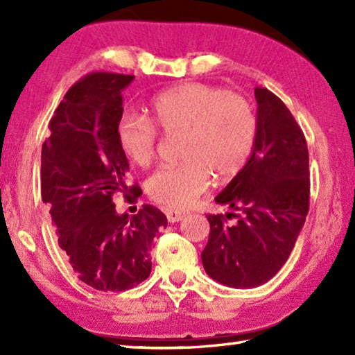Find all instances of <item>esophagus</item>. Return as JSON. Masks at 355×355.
Here are the masks:
<instances>
[{"mask_svg":"<svg viewBox=\"0 0 355 355\" xmlns=\"http://www.w3.org/2000/svg\"><path fill=\"white\" fill-rule=\"evenodd\" d=\"M184 216H186V213H183V211H167V220L171 222V224H175V222H180V220H183L184 219Z\"/></svg>","mask_w":355,"mask_h":355,"instance_id":"1","label":"esophagus"}]
</instances>
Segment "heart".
I'll return each mask as SVG.
<instances>
[{"label":"heart","mask_w":355,"mask_h":355,"mask_svg":"<svg viewBox=\"0 0 355 355\" xmlns=\"http://www.w3.org/2000/svg\"><path fill=\"white\" fill-rule=\"evenodd\" d=\"M153 122L167 135L182 133L177 166H166L147 180V192L166 208L182 209L207 191L209 177L230 180L244 169L257 141V116L238 94L203 83H184L156 95ZM119 147L136 166L147 167L156 152L155 125L125 116L116 130Z\"/></svg>","instance_id":"obj_1"}]
</instances>
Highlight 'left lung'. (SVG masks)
I'll list each match as a JSON object with an SVG mask.
<instances>
[{
	"instance_id": "8db88e82",
	"label": "left lung",
	"mask_w": 355,
	"mask_h": 355,
	"mask_svg": "<svg viewBox=\"0 0 355 355\" xmlns=\"http://www.w3.org/2000/svg\"><path fill=\"white\" fill-rule=\"evenodd\" d=\"M257 141L244 169L216 196L233 213L208 214L205 272L230 288L266 284L286 263L309 213V150L302 130L277 95L255 87ZM236 218V216H235Z\"/></svg>"
}]
</instances>
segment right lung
Here are the masks:
<instances>
[{"label": "right lung", "instance_id": "obj_1", "mask_svg": "<svg viewBox=\"0 0 355 355\" xmlns=\"http://www.w3.org/2000/svg\"><path fill=\"white\" fill-rule=\"evenodd\" d=\"M133 75L97 71L69 89L42 146V200L50 205L58 243L80 280L98 291H125L152 271L150 252L167 227L158 208L119 214L112 202L142 194L127 186L130 164L117 142L122 91ZM132 196H130L129 194Z\"/></svg>", "mask_w": 355, "mask_h": 355}]
</instances>
